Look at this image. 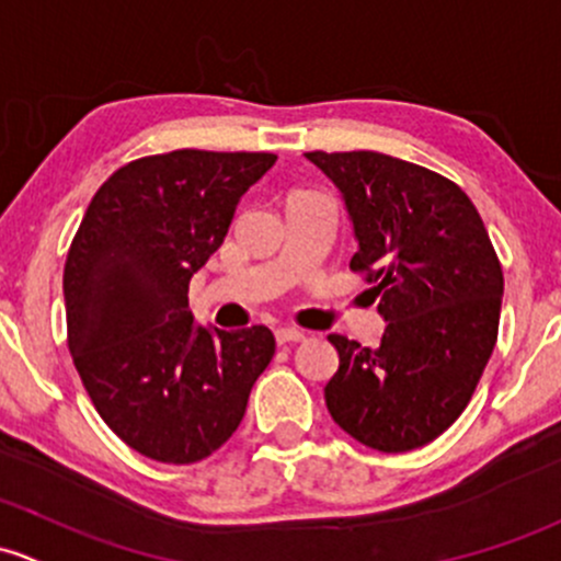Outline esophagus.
I'll return each instance as SVG.
<instances>
[{
    "label": "esophagus",
    "instance_id": "obj_1",
    "mask_svg": "<svg viewBox=\"0 0 561 561\" xmlns=\"http://www.w3.org/2000/svg\"><path fill=\"white\" fill-rule=\"evenodd\" d=\"M304 339H306L304 330L290 328V325L276 328V341H279V344H298V341H304Z\"/></svg>",
    "mask_w": 561,
    "mask_h": 561
}]
</instances>
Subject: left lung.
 I'll return each mask as SVG.
<instances>
[{
  "label": "left lung",
  "mask_w": 561,
  "mask_h": 561,
  "mask_svg": "<svg viewBox=\"0 0 561 561\" xmlns=\"http://www.w3.org/2000/svg\"><path fill=\"white\" fill-rule=\"evenodd\" d=\"M339 187L387 328L379 346L328 335L333 422L376 451L420 449L465 411L497 341L503 268L473 202L385 152H306Z\"/></svg>",
  "instance_id": "left-lung-1"
}]
</instances>
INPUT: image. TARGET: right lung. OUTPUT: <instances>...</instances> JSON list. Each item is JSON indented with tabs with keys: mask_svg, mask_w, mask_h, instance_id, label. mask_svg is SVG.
I'll return each mask as SVG.
<instances>
[{
	"mask_svg": "<svg viewBox=\"0 0 561 561\" xmlns=\"http://www.w3.org/2000/svg\"><path fill=\"white\" fill-rule=\"evenodd\" d=\"M274 152L174 150L126 163L88 204L64 265L69 352L99 416L156 462L191 465L239 427L274 357L263 325L193 322L187 285Z\"/></svg>",
	"mask_w": 561,
	"mask_h": 561,
	"instance_id": "add662e5",
	"label": "right lung"
}]
</instances>
